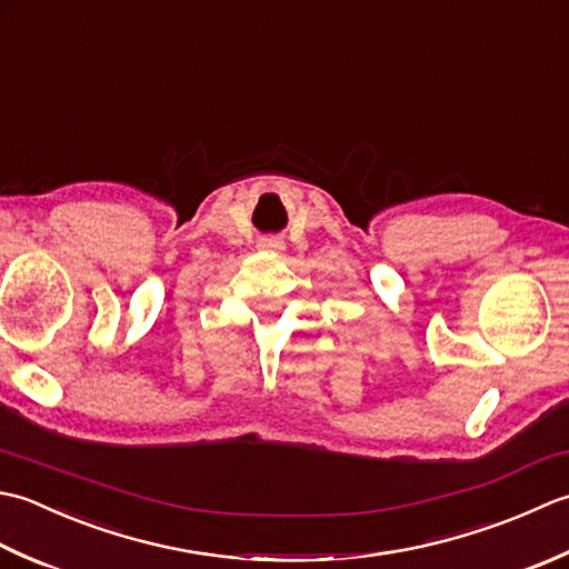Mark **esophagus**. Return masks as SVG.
Segmentation results:
<instances>
[{"instance_id":"34e87169","label":"esophagus","mask_w":569,"mask_h":569,"mask_svg":"<svg viewBox=\"0 0 569 569\" xmlns=\"http://www.w3.org/2000/svg\"><path fill=\"white\" fill-rule=\"evenodd\" d=\"M260 248H262V250H268V252H277V250H282V242H277V240H264V242H260Z\"/></svg>"}]
</instances>
